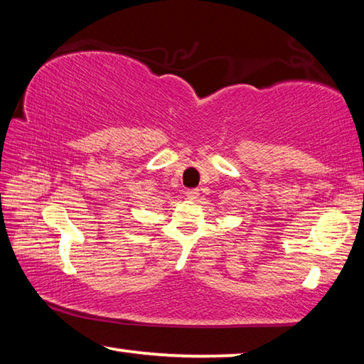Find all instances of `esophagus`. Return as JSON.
<instances>
[{"label":"esophagus","mask_w":364,"mask_h":364,"mask_svg":"<svg viewBox=\"0 0 364 364\" xmlns=\"http://www.w3.org/2000/svg\"><path fill=\"white\" fill-rule=\"evenodd\" d=\"M199 189H188L186 191V196H188V199H197V197H199Z\"/></svg>","instance_id":"esophagus-1"}]
</instances>
